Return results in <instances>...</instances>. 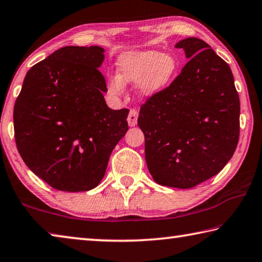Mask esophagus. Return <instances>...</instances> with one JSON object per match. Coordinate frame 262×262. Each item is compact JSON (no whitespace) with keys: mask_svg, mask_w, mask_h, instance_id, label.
Instances as JSON below:
<instances>
[{"mask_svg":"<svg viewBox=\"0 0 262 262\" xmlns=\"http://www.w3.org/2000/svg\"><path fill=\"white\" fill-rule=\"evenodd\" d=\"M138 122V112L136 109H131L127 116V123L130 126H135Z\"/></svg>","mask_w":262,"mask_h":262,"instance_id":"1","label":"esophagus"}]
</instances>
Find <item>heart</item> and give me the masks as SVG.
<instances>
[{
    "label": "heart",
    "instance_id": "1",
    "mask_svg": "<svg viewBox=\"0 0 262 262\" xmlns=\"http://www.w3.org/2000/svg\"><path fill=\"white\" fill-rule=\"evenodd\" d=\"M177 70V62L169 54H160L155 50L126 52L117 62V73L109 81V91L121 94L124 85L138 82L141 94L158 93L172 79Z\"/></svg>",
    "mask_w": 262,
    "mask_h": 262
}]
</instances>
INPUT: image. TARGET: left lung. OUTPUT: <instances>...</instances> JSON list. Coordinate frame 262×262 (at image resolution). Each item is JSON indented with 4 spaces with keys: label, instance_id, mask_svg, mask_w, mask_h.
Instances as JSON below:
<instances>
[{
    "label": "left lung",
    "instance_id": "left-lung-1",
    "mask_svg": "<svg viewBox=\"0 0 262 262\" xmlns=\"http://www.w3.org/2000/svg\"><path fill=\"white\" fill-rule=\"evenodd\" d=\"M187 62L170 85L141 104L149 173L160 185L191 189L222 170L239 139V96L230 67L198 38L180 41Z\"/></svg>",
    "mask_w": 262,
    "mask_h": 262
}]
</instances>
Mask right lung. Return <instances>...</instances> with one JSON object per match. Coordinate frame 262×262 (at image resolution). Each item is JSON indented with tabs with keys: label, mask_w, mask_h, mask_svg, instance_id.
I'll use <instances>...</instances> for the list:
<instances>
[{
	"label": "right lung",
	"mask_w": 262,
	"mask_h": 262,
	"mask_svg": "<svg viewBox=\"0 0 262 262\" xmlns=\"http://www.w3.org/2000/svg\"><path fill=\"white\" fill-rule=\"evenodd\" d=\"M99 46H68L27 71L13 108L17 149L27 167L59 191L98 186L128 130V109H110Z\"/></svg>",
	"instance_id": "obj_1"
}]
</instances>
